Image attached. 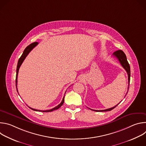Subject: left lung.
<instances>
[{
  "mask_svg": "<svg viewBox=\"0 0 146 146\" xmlns=\"http://www.w3.org/2000/svg\"><path fill=\"white\" fill-rule=\"evenodd\" d=\"M113 55L114 56H115L118 60H119V63L121 64V66L123 68V69L126 70V72L128 73V90H129V82H130V77H131V70H130V66L129 64L128 63V62L127 60V56L125 54V53L122 51V50H117L116 51H115L113 53ZM128 93V92H127ZM119 102V103H120ZM118 103V104H119ZM117 105L116 106H114L113 108H110V109H108L106 110H92L91 109H90V110H92L93 111H111V110H113V109H114L118 105Z\"/></svg>",
  "mask_w": 146,
  "mask_h": 146,
  "instance_id": "1",
  "label": "left lung"
}]
</instances>
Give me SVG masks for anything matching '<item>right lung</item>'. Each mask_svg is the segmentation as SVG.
I'll list each match as a JSON object with an SVG mask.
<instances>
[{
	"label": "right lung",
	"mask_w": 146,
	"mask_h": 146,
	"mask_svg": "<svg viewBox=\"0 0 146 146\" xmlns=\"http://www.w3.org/2000/svg\"><path fill=\"white\" fill-rule=\"evenodd\" d=\"M37 44H38V43H37V42H34V43H33L31 44L30 45L28 46L25 48V49L24 50V52H23V53L22 55L21 56V57L19 58V59L18 61V64H17V71H16V73H17V74H16V79H15L16 88H17V92H18V89H17V77H18V73L19 69V68H20L21 65V64H23V61L24 60V59H25V58L27 57V56L28 55V54H29V53L31 51V50H32L33 48H35V47ZM65 93H66V92H65ZM64 98H65V96H64L63 99H62V100L61 103L59 104V105H58L57 106H56V107H55V108H54L53 109H50V110H44V111H43V110H39L34 109H32V108H30V107H29V108L30 109H31L32 110H34V111H42V112H50V111H54V110H55L58 109L59 108H60V107L62 106V105H63L64 103Z\"/></svg>",
	"instance_id": "obj_1"
}]
</instances>
